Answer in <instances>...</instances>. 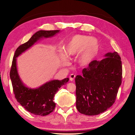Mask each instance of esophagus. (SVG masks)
<instances>
[{
  "label": "esophagus",
  "mask_w": 135,
  "mask_h": 135,
  "mask_svg": "<svg viewBox=\"0 0 135 135\" xmlns=\"http://www.w3.org/2000/svg\"><path fill=\"white\" fill-rule=\"evenodd\" d=\"M75 78V75L73 74H71V75H70V76H69V79H70V80L71 81L74 80Z\"/></svg>",
  "instance_id": "1"
}]
</instances>
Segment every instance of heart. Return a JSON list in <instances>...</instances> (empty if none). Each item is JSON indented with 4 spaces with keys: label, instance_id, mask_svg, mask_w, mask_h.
<instances>
[{
    "label": "heart",
    "instance_id": "obj_1",
    "mask_svg": "<svg viewBox=\"0 0 135 135\" xmlns=\"http://www.w3.org/2000/svg\"><path fill=\"white\" fill-rule=\"evenodd\" d=\"M99 47L97 39L85 35L77 34L73 36L64 47V52L68 56L78 54V62L81 65H87L92 60ZM60 58L63 65L67 63L66 56L63 52L60 54Z\"/></svg>",
    "mask_w": 135,
    "mask_h": 135
}]
</instances>
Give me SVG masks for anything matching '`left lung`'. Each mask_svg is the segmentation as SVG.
Returning a JSON list of instances; mask_svg holds the SVG:
<instances>
[{
	"instance_id": "obj_1",
	"label": "left lung",
	"mask_w": 135,
	"mask_h": 135,
	"mask_svg": "<svg viewBox=\"0 0 135 135\" xmlns=\"http://www.w3.org/2000/svg\"><path fill=\"white\" fill-rule=\"evenodd\" d=\"M104 56L101 61H91L82 75L75 79L76 109L85 115H98L111 107L122 83L120 57L117 52Z\"/></svg>"
}]
</instances>
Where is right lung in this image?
<instances>
[{"label":"right lung","instance_id":"add662e5","mask_svg":"<svg viewBox=\"0 0 135 135\" xmlns=\"http://www.w3.org/2000/svg\"><path fill=\"white\" fill-rule=\"evenodd\" d=\"M57 30H39L32 35L27 42L20 46L16 50L10 71V78L15 98L17 102L27 111L34 115L44 116L54 111L56 104L54 101L56 93L63 85L66 84L69 79L51 80L36 88L27 87L23 84L18 74L17 57L31 48L39 40L48 38L58 34Z\"/></svg>","mask_w":135,"mask_h":135}]
</instances>
